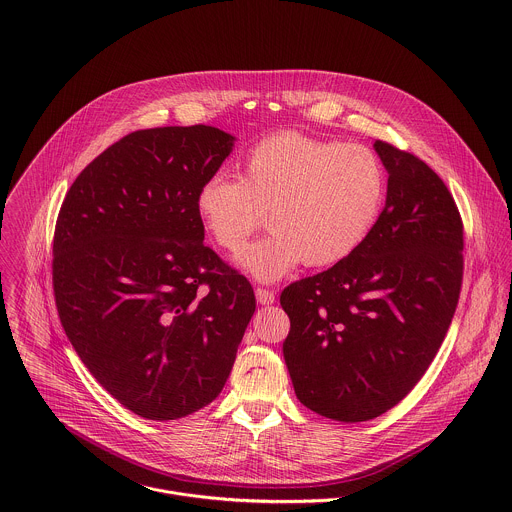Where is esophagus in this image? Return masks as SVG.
<instances>
[{"mask_svg": "<svg viewBox=\"0 0 512 512\" xmlns=\"http://www.w3.org/2000/svg\"><path fill=\"white\" fill-rule=\"evenodd\" d=\"M256 299L260 305H272L276 301V293L272 290H264V288H256Z\"/></svg>", "mask_w": 512, "mask_h": 512, "instance_id": "esophagus-1", "label": "esophagus"}]
</instances>
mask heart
<instances>
[{"instance_id":"b5f03b06","label":"heart","mask_w":512,"mask_h":512,"mask_svg":"<svg viewBox=\"0 0 512 512\" xmlns=\"http://www.w3.org/2000/svg\"><path fill=\"white\" fill-rule=\"evenodd\" d=\"M382 197L384 169L372 149L284 132L246 153L238 181L205 179L197 213L228 252L240 250L266 215L272 232L236 262L252 278L276 282L301 262L327 268L349 258L368 236Z\"/></svg>"}]
</instances>
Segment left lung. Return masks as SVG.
<instances>
[{"mask_svg":"<svg viewBox=\"0 0 512 512\" xmlns=\"http://www.w3.org/2000/svg\"><path fill=\"white\" fill-rule=\"evenodd\" d=\"M386 203L363 244L329 270L290 284L284 359L303 406L366 422L396 406L432 365L463 278V222L422 159L376 140Z\"/></svg>","mask_w":512,"mask_h":512,"instance_id":"obj_1","label":"left lung"}]
</instances>
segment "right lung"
<instances>
[{
  "mask_svg": "<svg viewBox=\"0 0 512 512\" xmlns=\"http://www.w3.org/2000/svg\"><path fill=\"white\" fill-rule=\"evenodd\" d=\"M234 140L201 124L128 134L84 167L57 219L65 333L92 376L147 420L219 396L256 309L248 280L203 244L197 213L201 183Z\"/></svg>",
  "mask_w": 512,
  "mask_h": 512,
  "instance_id": "add662e5",
  "label": "right lung"
}]
</instances>
